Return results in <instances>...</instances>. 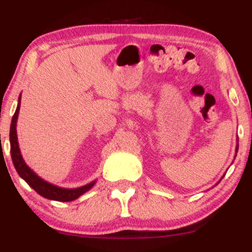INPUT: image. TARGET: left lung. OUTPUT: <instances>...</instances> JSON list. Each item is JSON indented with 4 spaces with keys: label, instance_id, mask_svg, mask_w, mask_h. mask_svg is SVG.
<instances>
[{
    "label": "left lung",
    "instance_id": "1",
    "mask_svg": "<svg viewBox=\"0 0 252 252\" xmlns=\"http://www.w3.org/2000/svg\"><path fill=\"white\" fill-rule=\"evenodd\" d=\"M237 149H238V148H237Z\"/></svg>",
    "mask_w": 252,
    "mask_h": 252
}]
</instances>
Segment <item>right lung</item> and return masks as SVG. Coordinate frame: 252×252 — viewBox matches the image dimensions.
I'll use <instances>...</instances> for the list:
<instances>
[{"instance_id":"right-lung-1","label":"right lung","mask_w":252,"mask_h":252,"mask_svg":"<svg viewBox=\"0 0 252 252\" xmlns=\"http://www.w3.org/2000/svg\"><path fill=\"white\" fill-rule=\"evenodd\" d=\"M20 103H21V97L19 98V104H17V108L15 114H14L13 118H11V124H10V132H9V138H10V154H11V160H13L14 167H15L16 172L19 173V175L21 176L24 180L27 182L28 185L35 190L36 193H39L40 195L43 196L46 199H51V200H57V201H72L74 199L79 198L80 195L84 194L85 192L91 189L94 185V181L91 184L85 185V186L79 187V189H60V187L54 186V185L48 184V182L43 181L41 178H39L35 173L32 170L27 164L25 163L24 158H22L21 153L19 149V143H17V135H16V121L17 116H19V110H20Z\"/></svg>"}]
</instances>
